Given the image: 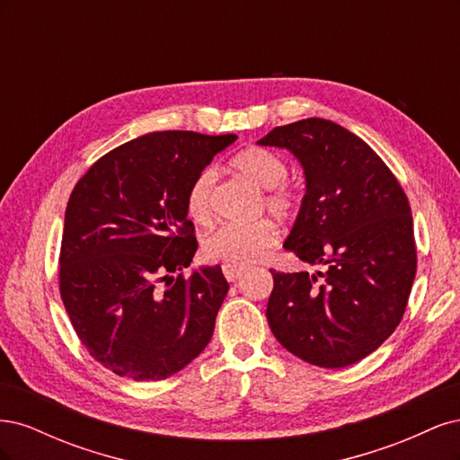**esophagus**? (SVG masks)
Listing matches in <instances>:
<instances>
[{"mask_svg":"<svg viewBox=\"0 0 460 460\" xmlns=\"http://www.w3.org/2000/svg\"><path fill=\"white\" fill-rule=\"evenodd\" d=\"M222 272H225L228 282H234V280H238V278L245 272V267H238V264L225 262V264H222Z\"/></svg>","mask_w":460,"mask_h":460,"instance_id":"1","label":"esophagus"}]
</instances>
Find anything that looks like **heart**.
Masks as SVG:
<instances>
[{
	"label": "heart",
	"mask_w": 460,
	"mask_h": 460,
	"mask_svg": "<svg viewBox=\"0 0 460 460\" xmlns=\"http://www.w3.org/2000/svg\"><path fill=\"white\" fill-rule=\"evenodd\" d=\"M230 169L242 174L257 188L267 190L264 205L278 217H289L297 208V196L284 180L288 166L280 155L264 147H247L230 161ZM217 172L203 169L188 190L186 208L191 220L207 225L213 218V193ZM280 232L270 220H259L252 225H225L215 230L203 243L208 259L228 264H243L259 261L270 247L278 243Z\"/></svg>",
	"instance_id": "obj_1"
}]
</instances>
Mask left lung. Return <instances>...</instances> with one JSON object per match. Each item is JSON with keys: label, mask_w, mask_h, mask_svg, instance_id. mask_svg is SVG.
<instances>
[{"label": "left lung", "mask_w": 460, "mask_h": 460, "mask_svg": "<svg viewBox=\"0 0 460 460\" xmlns=\"http://www.w3.org/2000/svg\"><path fill=\"white\" fill-rule=\"evenodd\" d=\"M259 146L301 163L305 196L284 242L323 272H272L267 320L289 353L323 368L358 363L392 336L416 274L405 191L376 151L326 119L276 127Z\"/></svg>", "instance_id": "1"}]
</instances>
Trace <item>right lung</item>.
Segmentation results:
<instances>
[{
	"instance_id": "1",
	"label": "right lung",
	"mask_w": 460,
	"mask_h": 460,
	"mask_svg": "<svg viewBox=\"0 0 460 460\" xmlns=\"http://www.w3.org/2000/svg\"><path fill=\"white\" fill-rule=\"evenodd\" d=\"M235 134L151 132L109 151L65 211L59 291L80 341L105 368L164 380L211 341L228 294L220 267L182 272L198 252L188 190ZM166 277L172 284L160 288Z\"/></svg>"
}]
</instances>
